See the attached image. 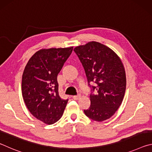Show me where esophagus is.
Masks as SVG:
<instances>
[{"label": "esophagus", "instance_id": "esophagus-1", "mask_svg": "<svg viewBox=\"0 0 152 152\" xmlns=\"http://www.w3.org/2000/svg\"><path fill=\"white\" fill-rule=\"evenodd\" d=\"M80 95L78 94V95H76V96H74L72 98L74 100H78V99H80Z\"/></svg>", "mask_w": 152, "mask_h": 152}]
</instances>
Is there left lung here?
<instances>
[{"label": "left lung", "mask_w": 152, "mask_h": 152, "mask_svg": "<svg viewBox=\"0 0 152 152\" xmlns=\"http://www.w3.org/2000/svg\"><path fill=\"white\" fill-rule=\"evenodd\" d=\"M85 71L90 85L94 82L90 95L91 106L84 110L90 119L102 122L111 117L119 109L126 89L124 66L116 53L107 46L90 42L74 49Z\"/></svg>", "instance_id": "1"}]
</instances>
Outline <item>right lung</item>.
Wrapping results in <instances>:
<instances>
[{
  "label": "right lung",
  "instance_id": "right-lung-1",
  "mask_svg": "<svg viewBox=\"0 0 152 152\" xmlns=\"http://www.w3.org/2000/svg\"><path fill=\"white\" fill-rule=\"evenodd\" d=\"M72 49H42L31 56L23 73L25 103L33 116L45 124L57 122L68 103V99L59 96L57 76Z\"/></svg>",
  "mask_w": 152,
  "mask_h": 152
}]
</instances>
